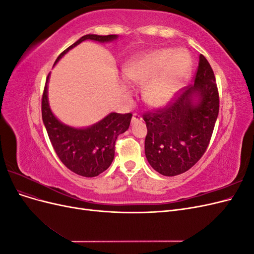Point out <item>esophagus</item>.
I'll return each mask as SVG.
<instances>
[{"instance_id":"obj_1","label":"esophagus","mask_w":254,"mask_h":254,"mask_svg":"<svg viewBox=\"0 0 254 254\" xmlns=\"http://www.w3.org/2000/svg\"><path fill=\"white\" fill-rule=\"evenodd\" d=\"M141 121H142L141 114H139V113H133V115H132V119H131L132 124H134V123H136V122H141Z\"/></svg>"}]
</instances>
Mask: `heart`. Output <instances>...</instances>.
<instances>
[{"label": "heart", "instance_id": "1", "mask_svg": "<svg viewBox=\"0 0 254 254\" xmlns=\"http://www.w3.org/2000/svg\"><path fill=\"white\" fill-rule=\"evenodd\" d=\"M191 65L186 51L161 49L129 59L124 67L125 78L144 84V98L153 107L170 103L181 87Z\"/></svg>", "mask_w": 254, "mask_h": 254}]
</instances>
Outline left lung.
<instances>
[{
  "label": "left lung",
  "instance_id": "8db88e82",
  "mask_svg": "<svg viewBox=\"0 0 254 254\" xmlns=\"http://www.w3.org/2000/svg\"><path fill=\"white\" fill-rule=\"evenodd\" d=\"M218 111L214 72L200 55L194 83L180 89L163 108L143 114L147 127L145 155L153 170L172 177L193 167L210 144Z\"/></svg>",
  "mask_w": 254,
  "mask_h": 254
}]
</instances>
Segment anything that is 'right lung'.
<instances>
[{"label": "right lung", "instance_id": "add662e5", "mask_svg": "<svg viewBox=\"0 0 254 254\" xmlns=\"http://www.w3.org/2000/svg\"><path fill=\"white\" fill-rule=\"evenodd\" d=\"M117 38V35L83 36L61 53L56 59V63L66 52L84 40L108 42ZM49 77L50 74L43 90L41 111L44 126L47 128L54 150L61 162L73 173L82 177L98 176L112 163L115 142L118 136L129 128L132 114L110 113L97 124L83 129L66 126L59 122L51 111L48 102Z\"/></svg>", "mask_w": 254, "mask_h": 254}]
</instances>
